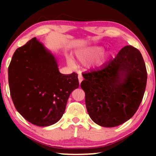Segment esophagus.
I'll return each instance as SVG.
<instances>
[{"mask_svg":"<svg viewBox=\"0 0 156 156\" xmlns=\"http://www.w3.org/2000/svg\"><path fill=\"white\" fill-rule=\"evenodd\" d=\"M78 80H79V83H81V82L83 80V76H82L80 73H79L78 74Z\"/></svg>","mask_w":156,"mask_h":156,"instance_id":"esophagus-1","label":"esophagus"}]
</instances>
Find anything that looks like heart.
I'll list each match as a JSON object with an SVG mask.
<instances>
[{
  "label": "heart",
  "instance_id": "b5f03b06",
  "mask_svg": "<svg viewBox=\"0 0 156 156\" xmlns=\"http://www.w3.org/2000/svg\"><path fill=\"white\" fill-rule=\"evenodd\" d=\"M102 48L100 47H89L78 50L76 52L75 56L82 63H87L88 67H98L103 65L108 60L107 53L102 52ZM70 65H73L71 58H68Z\"/></svg>",
  "mask_w": 156,
  "mask_h": 156
}]
</instances>
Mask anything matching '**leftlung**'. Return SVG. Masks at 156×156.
I'll return each instance as SVG.
<instances>
[{
  "label": "left lung",
  "mask_w": 156,
  "mask_h": 156,
  "mask_svg": "<svg viewBox=\"0 0 156 156\" xmlns=\"http://www.w3.org/2000/svg\"><path fill=\"white\" fill-rule=\"evenodd\" d=\"M87 112L95 123L105 127L122 125L140 105L146 89L147 73L141 53L125 46L114 59L83 75Z\"/></svg>",
  "instance_id": "8db88e82"
}]
</instances>
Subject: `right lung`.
<instances>
[{
	"instance_id": "right-lung-1",
	"label": "right lung",
	"mask_w": 156,
	"mask_h": 156,
	"mask_svg": "<svg viewBox=\"0 0 156 156\" xmlns=\"http://www.w3.org/2000/svg\"><path fill=\"white\" fill-rule=\"evenodd\" d=\"M8 80L16 109L40 126L54 125L62 118L71 93L79 87L77 73H60L56 58L36 38L15 51Z\"/></svg>"
}]
</instances>
